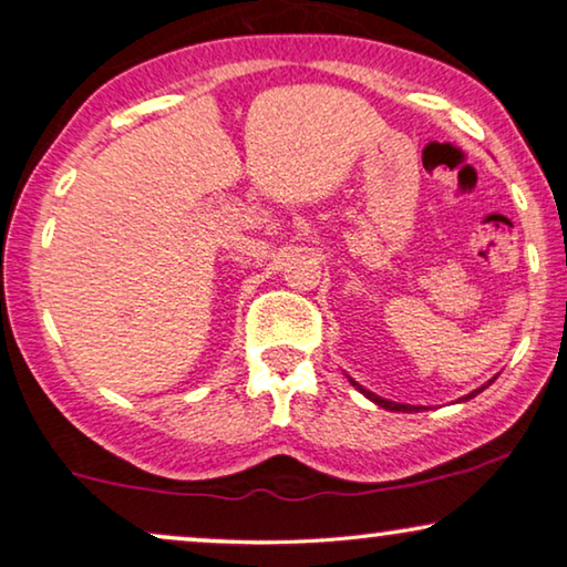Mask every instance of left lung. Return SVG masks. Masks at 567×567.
Instances as JSON below:
<instances>
[{
	"mask_svg": "<svg viewBox=\"0 0 567 567\" xmlns=\"http://www.w3.org/2000/svg\"><path fill=\"white\" fill-rule=\"evenodd\" d=\"M351 384L355 386V390H359V392H363V394H367V398L371 400V402H377V405L379 408H384V410H394V413H400V410H402V413H413V410H421V408H415V405H402V402H392V400H384V398H379V394H374V392H369V390H363V386L361 384H355L353 382V379H351ZM487 384H493V379H491V382H487ZM485 384V386H487ZM485 386H480V390H475V392H470L467 394V398H462V400H470V398H475V394H480V392H483L485 390Z\"/></svg>",
	"mask_w": 567,
	"mask_h": 567,
	"instance_id": "obj_1",
	"label": "left lung"
}]
</instances>
